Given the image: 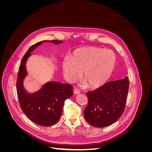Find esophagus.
<instances>
[{
	"mask_svg": "<svg viewBox=\"0 0 152 152\" xmlns=\"http://www.w3.org/2000/svg\"><path fill=\"white\" fill-rule=\"evenodd\" d=\"M73 93H74V94H79L80 93V92L79 91V89H75L74 90H73Z\"/></svg>",
	"mask_w": 152,
	"mask_h": 152,
	"instance_id": "obj_1",
	"label": "esophagus"
}]
</instances>
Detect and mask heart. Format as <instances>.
Returning a JSON list of instances; mask_svg holds the SVG:
<instances>
[{
  "mask_svg": "<svg viewBox=\"0 0 152 152\" xmlns=\"http://www.w3.org/2000/svg\"><path fill=\"white\" fill-rule=\"evenodd\" d=\"M117 58L112 50L96 47H83L73 50L62 62L64 77L69 82H73L80 75L83 86L98 88L104 85L112 77Z\"/></svg>",
  "mask_w": 152,
  "mask_h": 152,
  "instance_id": "b5f03b06",
  "label": "heart"
}]
</instances>
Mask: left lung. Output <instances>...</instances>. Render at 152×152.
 Returning <instances> with one entry per match:
<instances>
[{
    "label": "left lung",
    "instance_id": "8db88e82",
    "mask_svg": "<svg viewBox=\"0 0 152 152\" xmlns=\"http://www.w3.org/2000/svg\"><path fill=\"white\" fill-rule=\"evenodd\" d=\"M129 86L126 77L87 92L88 104L84 111L86 121L96 127H107L115 122L125 109Z\"/></svg>",
    "mask_w": 152,
    "mask_h": 152
}]
</instances>
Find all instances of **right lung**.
Wrapping results in <instances>:
<instances>
[{
    "label": "right lung",
    "instance_id": "obj_1",
    "mask_svg": "<svg viewBox=\"0 0 152 152\" xmlns=\"http://www.w3.org/2000/svg\"><path fill=\"white\" fill-rule=\"evenodd\" d=\"M50 42L54 44L63 42L61 40H43L29 48L23 57L18 73L16 90L20 107L30 120L42 126H51L60 118L65 101L71 97L73 87L68 84L58 82H48L34 93L27 92L23 81L27 76L26 63L31 56V52L42 42Z\"/></svg>",
    "mask_w": 152,
    "mask_h": 152
}]
</instances>
